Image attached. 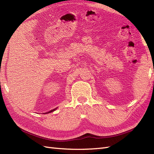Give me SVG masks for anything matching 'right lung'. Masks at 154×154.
Wrapping results in <instances>:
<instances>
[{
	"instance_id": "add662e5",
	"label": "right lung",
	"mask_w": 154,
	"mask_h": 154,
	"mask_svg": "<svg viewBox=\"0 0 154 154\" xmlns=\"http://www.w3.org/2000/svg\"><path fill=\"white\" fill-rule=\"evenodd\" d=\"M56 109H57V108H55V109H53V110H50L49 112H48L49 113H50V112H53V111H54ZM48 112H46L45 114H47V113H48Z\"/></svg>"
}]
</instances>
